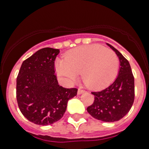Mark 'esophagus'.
<instances>
[{
    "label": "esophagus",
    "mask_w": 149,
    "mask_h": 149,
    "mask_svg": "<svg viewBox=\"0 0 149 149\" xmlns=\"http://www.w3.org/2000/svg\"><path fill=\"white\" fill-rule=\"evenodd\" d=\"M77 93H78V94H79V95H80V94H83L84 93H85V91H83V90H81V89H79Z\"/></svg>",
    "instance_id": "34e87169"
}]
</instances>
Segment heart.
<instances>
[{
    "label": "heart",
    "mask_w": 149,
    "mask_h": 149,
    "mask_svg": "<svg viewBox=\"0 0 149 149\" xmlns=\"http://www.w3.org/2000/svg\"><path fill=\"white\" fill-rule=\"evenodd\" d=\"M118 57L114 52L100 45L80 46L65 55V61L57 59L56 72L69 82L74 81L82 72L87 87L100 90L109 86L117 77Z\"/></svg>",
    "instance_id": "1"
}]
</instances>
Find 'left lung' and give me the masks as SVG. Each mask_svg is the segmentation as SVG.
Segmentation results:
<instances>
[{
	"instance_id": "1",
	"label": "left lung",
	"mask_w": 149,
	"mask_h": 149,
	"mask_svg": "<svg viewBox=\"0 0 149 149\" xmlns=\"http://www.w3.org/2000/svg\"><path fill=\"white\" fill-rule=\"evenodd\" d=\"M107 45L119 58L118 76L107 88L92 93L94 102L86 110L97 120L114 122L124 118L132 108L134 100V79L129 62L115 48L108 43Z\"/></svg>"
}]
</instances>
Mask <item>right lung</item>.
I'll return each mask as SVG.
<instances>
[{
	"label": "right lung",
	"mask_w": 149,
	"mask_h": 149,
	"mask_svg": "<svg viewBox=\"0 0 149 149\" xmlns=\"http://www.w3.org/2000/svg\"><path fill=\"white\" fill-rule=\"evenodd\" d=\"M59 49L43 48L22 63L17 77L16 97L22 114L31 122L49 125L65 113L68 100L77 89L58 85L54 62Z\"/></svg>",
	"instance_id": "obj_1"
}]
</instances>
